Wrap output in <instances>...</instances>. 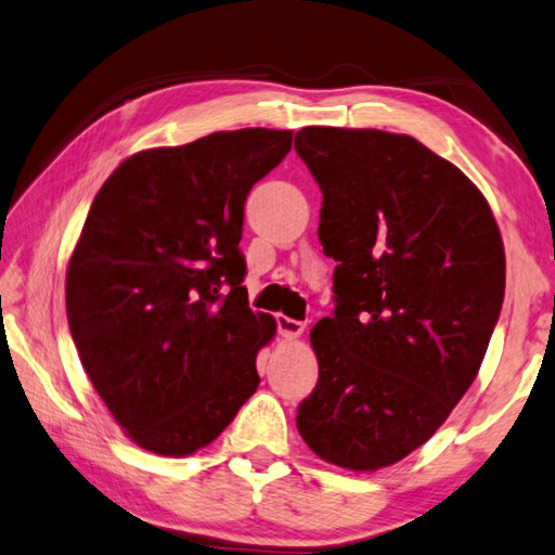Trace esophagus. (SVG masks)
I'll use <instances>...</instances> for the list:
<instances>
[{
    "instance_id": "34e87169",
    "label": "esophagus",
    "mask_w": 555,
    "mask_h": 555,
    "mask_svg": "<svg viewBox=\"0 0 555 555\" xmlns=\"http://www.w3.org/2000/svg\"><path fill=\"white\" fill-rule=\"evenodd\" d=\"M278 332H280V336H285V338H299L305 334V324L302 322H297V319H289V317H283L280 314L278 319Z\"/></svg>"
}]
</instances>
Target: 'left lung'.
I'll use <instances>...</instances> for the list:
<instances>
[{"instance_id": "1", "label": "left lung", "mask_w": 555, "mask_h": 555, "mask_svg": "<svg viewBox=\"0 0 555 555\" xmlns=\"http://www.w3.org/2000/svg\"><path fill=\"white\" fill-rule=\"evenodd\" d=\"M295 151L338 262L297 429L326 463L380 470L429 441L478 375L504 299L502 236L482 192L412 135L307 126Z\"/></svg>"}]
</instances>
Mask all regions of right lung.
Instances as JSON below:
<instances>
[{
    "mask_svg": "<svg viewBox=\"0 0 555 555\" xmlns=\"http://www.w3.org/2000/svg\"><path fill=\"white\" fill-rule=\"evenodd\" d=\"M293 131H217L126 158L102 184L67 262L70 334L96 395L160 455L209 446L258 390L275 319L253 314L238 250L253 184Z\"/></svg>",
    "mask_w": 555,
    "mask_h": 555,
    "instance_id": "add662e5",
    "label": "right lung"
}]
</instances>
